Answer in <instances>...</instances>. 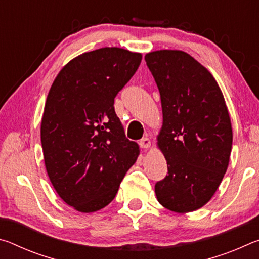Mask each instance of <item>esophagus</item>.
<instances>
[{"label": "esophagus", "mask_w": 259, "mask_h": 259, "mask_svg": "<svg viewBox=\"0 0 259 259\" xmlns=\"http://www.w3.org/2000/svg\"><path fill=\"white\" fill-rule=\"evenodd\" d=\"M139 146H140V148H144V150H146V148L151 146V140L148 139L147 137L142 138V139H140V142H139Z\"/></svg>", "instance_id": "obj_1"}]
</instances>
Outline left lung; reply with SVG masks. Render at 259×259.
<instances>
[{
	"mask_svg": "<svg viewBox=\"0 0 259 259\" xmlns=\"http://www.w3.org/2000/svg\"><path fill=\"white\" fill-rule=\"evenodd\" d=\"M145 60L161 96L157 146L168 164V175L155 184L156 198L171 211H194L212 198L229 166L233 133L224 96L186 52L157 50Z\"/></svg>",
	"mask_w": 259,
	"mask_h": 259,
	"instance_id": "8db88e82",
	"label": "left lung"
}]
</instances>
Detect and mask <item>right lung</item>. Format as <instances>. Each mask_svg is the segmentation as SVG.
<instances>
[{
	"label": "right lung",
	"instance_id": "add662e5",
	"mask_svg": "<svg viewBox=\"0 0 259 259\" xmlns=\"http://www.w3.org/2000/svg\"><path fill=\"white\" fill-rule=\"evenodd\" d=\"M140 61L142 54L115 47L84 52L50 88L41 122L46 169L58 195L77 211L111 203L139 155L138 144L125 138L114 98Z\"/></svg>",
	"mask_w": 259,
	"mask_h": 259
}]
</instances>
